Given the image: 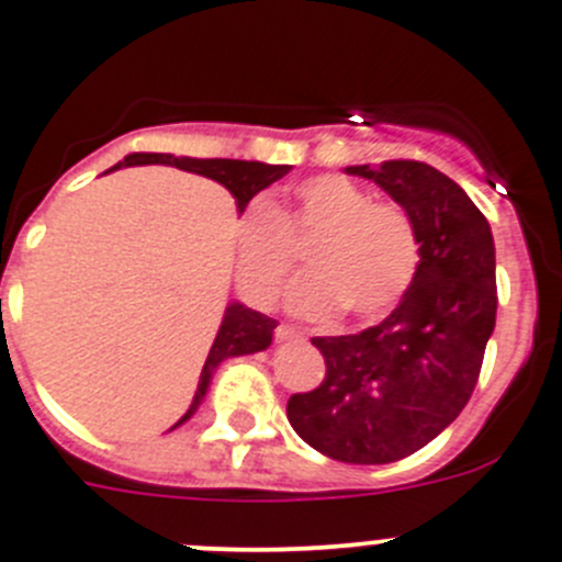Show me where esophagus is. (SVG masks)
<instances>
[{"label": "esophagus", "instance_id": "esophagus-1", "mask_svg": "<svg viewBox=\"0 0 562 562\" xmlns=\"http://www.w3.org/2000/svg\"><path fill=\"white\" fill-rule=\"evenodd\" d=\"M301 337H304V331H297L295 326H290V324L276 326V340H301Z\"/></svg>", "mask_w": 562, "mask_h": 562}]
</instances>
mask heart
<instances>
[{
    "label": "heart",
    "instance_id": "obj_1",
    "mask_svg": "<svg viewBox=\"0 0 562 562\" xmlns=\"http://www.w3.org/2000/svg\"><path fill=\"white\" fill-rule=\"evenodd\" d=\"M310 247V272L290 286V310L326 321H376L400 304L419 270V231L400 202L374 200L340 173H317L292 191L286 207L256 202L238 222V270L267 304Z\"/></svg>",
    "mask_w": 562,
    "mask_h": 562
}]
</instances>
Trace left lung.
<instances>
[{
  "mask_svg": "<svg viewBox=\"0 0 562 562\" xmlns=\"http://www.w3.org/2000/svg\"><path fill=\"white\" fill-rule=\"evenodd\" d=\"M411 211L419 270L376 326L312 337L326 376L292 394L286 419L324 456L389 464L425 448L464 411L495 329V245L490 222L450 177L419 160L349 166Z\"/></svg>",
  "mask_w": 562,
  "mask_h": 562,
  "instance_id": "obj_1",
  "label": "left lung"
}]
</instances>
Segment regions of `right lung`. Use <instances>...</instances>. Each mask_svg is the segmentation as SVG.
<instances>
[{"label":"right lung","mask_w":562,"mask_h":562,"mask_svg":"<svg viewBox=\"0 0 562 562\" xmlns=\"http://www.w3.org/2000/svg\"><path fill=\"white\" fill-rule=\"evenodd\" d=\"M146 162L177 166L182 168V171L202 173V177H211V180L222 182V186L236 196L238 211H245L247 202H250L258 191H265L267 186H272V182L281 180V177L290 171V166H267V162H247V160H193V157H173V154H151V151L128 154L126 160L117 162L114 168L146 166ZM272 329H276V321H272V317L247 310V306L241 304L227 306L225 317H222L220 335H216V340H213L205 366H202L200 389H196V396H193L188 414L182 416L177 425H182L193 411L200 408V402L202 396H205L213 369H216L225 357L265 351L272 340Z\"/></svg>","instance_id":"1"}]
</instances>
